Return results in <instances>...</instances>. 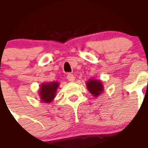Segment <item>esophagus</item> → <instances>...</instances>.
Listing matches in <instances>:
<instances>
[{
    "mask_svg": "<svg viewBox=\"0 0 148 148\" xmlns=\"http://www.w3.org/2000/svg\"><path fill=\"white\" fill-rule=\"evenodd\" d=\"M67 79L70 82H74V80H75V77H74V76L72 74H68V76H67Z\"/></svg>",
    "mask_w": 148,
    "mask_h": 148,
    "instance_id": "1",
    "label": "esophagus"
}]
</instances>
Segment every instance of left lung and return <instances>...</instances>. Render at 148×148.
Here are the masks:
<instances>
[{
    "label": "left lung",
    "instance_id": "8db88e82",
    "mask_svg": "<svg viewBox=\"0 0 148 148\" xmlns=\"http://www.w3.org/2000/svg\"><path fill=\"white\" fill-rule=\"evenodd\" d=\"M86 86L89 92L93 95V97H98L99 95H101L104 90L103 84L100 80H97L91 78L86 82Z\"/></svg>",
    "mask_w": 148,
    "mask_h": 148
}]
</instances>
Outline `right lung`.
<instances>
[{
    "label": "right lung",
    "mask_w": 148,
    "mask_h": 148,
    "mask_svg": "<svg viewBox=\"0 0 148 148\" xmlns=\"http://www.w3.org/2000/svg\"><path fill=\"white\" fill-rule=\"evenodd\" d=\"M59 86V83L57 81L42 83L39 86V95L41 101L45 103H51L55 99L56 92Z\"/></svg>",
    "instance_id": "right-lung-1"
}]
</instances>
